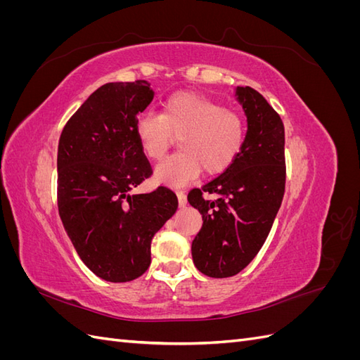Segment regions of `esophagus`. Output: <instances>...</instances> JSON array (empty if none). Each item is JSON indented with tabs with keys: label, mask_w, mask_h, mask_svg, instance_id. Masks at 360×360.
I'll use <instances>...</instances> for the list:
<instances>
[{
	"label": "esophagus",
	"mask_w": 360,
	"mask_h": 360,
	"mask_svg": "<svg viewBox=\"0 0 360 360\" xmlns=\"http://www.w3.org/2000/svg\"><path fill=\"white\" fill-rule=\"evenodd\" d=\"M177 198H179V205H180V207H186V204H188L186 193H184L183 191H179V192H177Z\"/></svg>",
	"instance_id": "obj_1"
}]
</instances>
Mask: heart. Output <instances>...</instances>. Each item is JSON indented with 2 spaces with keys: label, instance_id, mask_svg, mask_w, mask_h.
<instances>
[{
  "label": "heart",
  "instance_id": "obj_1",
  "mask_svg": "<svg viewBox=\"0 0 360 360\" xmlns=\"http://www.w3.org/2000/svg\"><path fill=\"white\" fill-rule=\"evenodd\" d=\"M135 134L147 158L160 160L174 135L180 136L181 151L156 168L158 181L183 186L202 171L219 174L236 160L245 141L240 114L198 93H177L163 103L162 115L143 112Z\"/></svg>",
  "mask_w": 360,
  "mask_h": 360
}]
</instances>
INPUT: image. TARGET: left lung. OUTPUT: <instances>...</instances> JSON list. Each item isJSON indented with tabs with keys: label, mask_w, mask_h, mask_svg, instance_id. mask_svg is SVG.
<instances>
[{
	"label": "left lung",
	"mask_w": 360,
	"mask_h": 360,
	"mask_svg": "<svg viewBox=\"0 0 360 360\" xmlns=\"http://www.w3.org/2000/svg\"><path fill=\"white\" fill-rule=\"evenodd\" d=\"M248 130L240 153L219 177L192 189L188 201L202 214L192 242L193 264L210 278H228L255 258L274 225L285 191V132L278 112L250 86H236ZM217 195L214 202L202 192Z\"/></svg>",
	"instance_id": "obj_1"
}]
</instances>
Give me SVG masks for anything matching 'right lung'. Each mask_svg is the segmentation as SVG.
I'll list each match as a JSON object with an SVG mask.
<instances>
[{
  "mask_svg": "<svg viewBox=\"0 0 360 360\" xmlns=\"http://www.w3.org/2000/svg\"><path fill=\"white\" fill-rule=\"evenodd\" d=\"M150 82H108L64 126L57 156L58 212L82 263L110 282L139 278L151 261V238L177 210L160 186L130 193L151 176L135 134L151 103Z\"/></svg>",
  "mask_w": 360,
  "mask_h": 360,
  "instance_id": "add662e5",
  "label": "right lung"
}]
</instances>
